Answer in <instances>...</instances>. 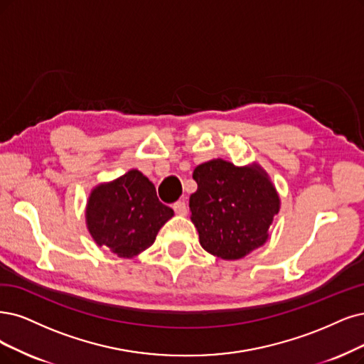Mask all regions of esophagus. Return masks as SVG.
Here are the masks:
<instances>
[{"label": "esophagus", "instance_id": "esophagus-1", "mask_svg": "<svg viewBox=\"0 0 364 364\" xmlns=\"http://www.w3.org/2000/svg\"><path fill=\"white\" fill-rule=\"evenodd\" d=\"M173 210H175V213L181 214V216H183V214L187 213V205H186L184 200H177V203L173 204Z\"/></svg>", "mask_w": 364, "mask_h": 364}]
</instances>
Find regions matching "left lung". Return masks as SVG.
<instances>
[{
	"label": "left lung",
	"mask_w": 364,
	"mask_h": 364,
	"mask_svg": "<svg viewBox=\"0 0 364 364\" xmlns=\"http://www.w3.org/2000/svg\"><path fill=\"white\" fill-rule=\"evenodd\" d=\"M198 191L189 207L199 243L222 259H240L265 243L279 213L274 186L259 166L237 168L222 159L195 168Z\"/></svg>",
	"instance_id": "obj_1"
}]
</instances>
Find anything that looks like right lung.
<instances>
[{
    "instance_id": "add662e5",
    "label": "right lung",
    "mask_w": 364,
    "mask_h": 364,
    "mask_svg": "<svg viewBox=\"0 0 364 364\" xmlns=\"http://www.w3.org/2000/svg\"><path fill=\"white\" fill-rule=\"evenodd\" d=\"M172 216V208L159 200L154 184L136 169L96 187L87 205V225L94 241L123 258L150 247Z\"/></svg>"
}]
</instances>
